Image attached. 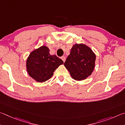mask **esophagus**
<instances>
[{"label": "esophagus", "mask_w": 125, "mask_h": 125, "mask_svg": "<svg viewBox=\"0 0 125 125\" xmlns=\"http://www.w3.org/2000/svg\"><path fill=\"white\" fill-rule=\"evenodd\" d=\"M61 59H62V61H64V62H65V60H66V58H65V56H62V57H61Z\"/></svg>", "instance_id": "obj_1"}]
</instances>
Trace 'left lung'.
Instances as JSON below:
<instances>
[{"mask_svg":"<svg viewBox=\"0 0 125 125\" xmlns=\"http://www.w3.org/2000/svg\"><path fill=\"white\" fill-rule=\"evenodd\" d=\"M95 59V54L90 47L83 43L75 44L71 48L64 66L73 79L82 81L93 73Z\"/></svg>","mask_w":125,"mask_h":125,"instance_id":"1","label":"left lung"}]
</instances>
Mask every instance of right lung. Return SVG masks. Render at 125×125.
<instances>
[{
    "mask_svg": "<svg viewBox=\"0 0 125 125\" xmlns=\"http://www.w3.org/2000/svg\"><path fill=\"white\" fill-rule=\"evenodd\" d=\"M63 63L55 55L49 54L48 47L42 45L30 54L26 60V69L30 77L42 83L50 79L54 71Z\"/></svg>",
    "mask_w": 125,
    "mask_h": 125,
    "instance_id": "1",
    "label": "right lung"
}]
</instances>
